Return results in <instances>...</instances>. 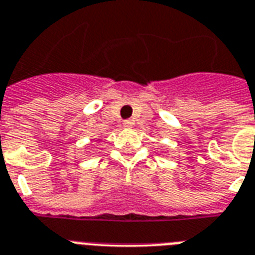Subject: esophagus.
I'll return each mask as SVG.
<instances>
[{
    "label": "esophagus",
    "instance_id": "34e87169",
    "mask_svg": "<svg viewBox=\"0 0 255 255\" xmlns=\"http://www.w3.org/2000/svg\"><path fill=\"white\" fill-rule=\"evenodd\" d=\"M123 126H124V128H132L133 122L132 120H126V122H123Z\"/></svg>",
    "mask_w": 255,
    "mask_h": 255
}]
</instances>
